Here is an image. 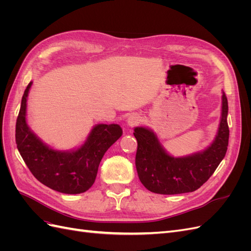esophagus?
<instances>
[{"label": "esophagus", "instance_id": "esophagus-1", "mask_svg": "<svg viewBox=\"0 0 251 251\" xmlns=\"http://www.w3.org/2000/svg\"><path fill=\"white\" fill-rule=\"evenodd\" d=\"M142 117L139 115V114H132V115L128 116L127 118V125L130 126H135L141 124Z\"/></svg>", "mask_w": 251, "mask_h": 251}]
</instances>
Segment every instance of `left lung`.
I'll list each match as a JSON object with an SVG mask.
<instances>
[{"instance_id": "obj_1", "label": "left lung", "mask_w": 251, "mask_h": 251, "mask_svg": "<svg viewBox=\"0 0 251 251\" xmlns=\"http://www.w3.org/2000/svg\"><path fill=\"white\" fill-rule=\"evenodd\" d=\"M227 113L228 102L223 94L222 117L215 141L201 153L187 157L170 156L153 132L142 126L135 127L134 136L138 143L135 164L144 187L156 194L177 195L202 186L225 157L229 139Z\"/></svg>"}]
</instances>
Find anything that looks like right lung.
<instances>
[{
	"label": "right lung",
	"mask_w": 251,
	"mask_h": 251,
	"mask_svg": "<svg viewBox=\"0 0 251 251\" xmlns=\"http://www.w3.org/2000/svg\"><path fill=\"white\" fill-rule=\"evenodd\" d=\"M29 82L22 97L16 142L26 165L41 183L63 194H80L93 185L105 151L123 135L118 125H97L85 144L72 151H54L30 131L26 123Z\"/></svg>",
	"instance_id": "1"
}]
</instances>
